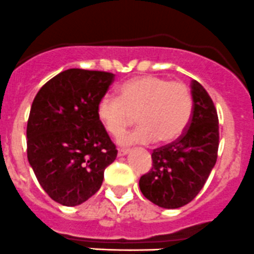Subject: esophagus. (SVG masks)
Masks as SVG:
<instances>
[{
  "mask_svg": "<svg viewBox=\"0 0 254 254\" xmlns=\"http://www.w3.org/2000/svg\"><path fill=\"white\" fill-rule=\"evenodd\" d=\"M128 153H129L128 149H120V151H118V157H123Z\"/></svg>",
  "mask_w": 254,
  "mask_h": 254,
  "instance_id": "obj_1",
  "label": "esophagus"
}]
</instances>
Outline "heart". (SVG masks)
<instances>
[{"label": "heart", "mask_w": 254, "mask_h": 254, "mask_svg": "<svg viewBox=\"0 0 254 254\" xmlns=\"http://www.w3.org/2000/svg\"><path fill=\"white\" fill-rule=\"evenodd\" d=\"M192 111V95L185 83L153 74L125 82L120 97L105 95L97 103L98 120L113 137H120L137 116L141 126L121 137L123 146L175 141L185 132Z\"/></svg>", "instance_id": "heart-1"}]
</instances>
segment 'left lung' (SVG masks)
Masks as SVG:
<instances>
[{
	"mask_svg": "<svg viewBox=\"0 0 254 254\" xmlns=\"http://www.w3.org/2000/svg\"><path fill=\"white\" fill-rule=\"evenodd\" d=\"M192 117L185 133L152 153V168L139 178V190L152 203L167 209L190 203L203 188L217 161L218 116L201 83L192 79Z\"/></svg>",
	"mask_w": 254,
	"mask_h": 254,
	"instance_id": "obj_1",
	"label": "left lung"
}]
</instances>
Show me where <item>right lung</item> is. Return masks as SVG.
Here are the masks:
<instances>
[{"instance_id": "obj_1", "label": "right lung", "mask_w": 254, "mask_h": 254, "mask_svg": "<svg viewBox=\"0 0 254 254\" xmlns=\"http://www.w3.org/2000/svg\"><path fill=\"white\" fill-rule=\"evenodd\" d=\"M115 74L71 68L38 91L27 122V158L41 187L62 206L83 203L101 188L117 149L97 117Z\"/></svg>"}]
</instances>
